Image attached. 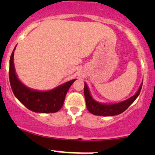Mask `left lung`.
Wrapping results in <instances>:
<instances>
[{"label":"left lung","instance_id":"1","mask_svg":"<svg viewBox=\"0 0 155 155\" xmlns=\"http://www.w3.org/2000/svg\"><path fill=\"white\" fill-rule=\"evenodd\" d=\"M142 86H143V82L140 85L137 93L125 101L116 104H102L96 101L92 97L88 87L85 82L84 95H85L87 110L93 115H101V116H113V115H119L124 112L135 101L141 91Z\"/></svg>","mask_w":155,"mask_h":155}]
</instances>
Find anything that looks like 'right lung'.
Wrapping results in <instances>:
<instances>
[{
	"label": "right lung",
	"instance_id": "obj_1",
	"mask_svg": "<svg viewBox=\"0 0 155 155\" xmlns=\"http://www.w3.org/2000/svg\"><path fill=\"white\" fill-rule=\"evenodd\" d=\"M16 47V46H15ZM14 48L10 59L9 78L15 97L29 110L38 113L56 112L63 107L65 96L76 79L65 82L48 91H37L29 88L18 79L14 67Z\"/></svg>",
	"mask_w": 155,
	"mask_h": 155
}]
</instances>
